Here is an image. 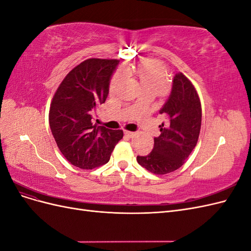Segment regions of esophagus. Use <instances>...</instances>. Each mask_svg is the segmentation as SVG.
I'll use <instances>...</instances> for the list:
<instances>
[{"mask_svg": "<svg viewBox=\"0 0 251 251\" xmlns=\"http://www.w3.org/2000/svg\"><path fill=\"white\" fill-rule=\"evenodd\" d=\"M125 134H126V136H128V137H133V136L135 135V133H134V132H131V131H125Z\"/></svg>", "mask_w": 251, "mask_h": 251, "instance_id": "esophagus-1", "label": "esophagus"}]
</instances>
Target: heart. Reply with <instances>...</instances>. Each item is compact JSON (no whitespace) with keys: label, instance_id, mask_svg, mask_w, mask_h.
<instances>
[{"label":"heart","instance_id":"heart-1","mask_svg":"<svg viewBox=\"0 0 251 251\" xmlns=\"http://www.w3.org/2000/svg\"><path fill=\"white\" fill-rule=\"evenodd\" d=\"M128 71L127 68L123 71H118L111 81V91H115L124 80L125 75ZM138 78L140 79L141 85L146 90L155 91V92H161L168 85V71L165 67L154 59H148L140 63L136 70Z\"/></svg>","mask_w":251,"mask_h":251}]
</instances>
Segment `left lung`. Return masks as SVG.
I'll return each mask as SVG.
<instances>
[{
  "label": "left lung",
  "mask_w": 251,
  "mask_h": 251,
  "mask_svg": "<svg viewBox=\"0 0 251 251\" xmlns=\"http://www.w3.org/2000/svg\"><path fill=\"white\" fill-rule=\"evenodd\" d=\"M159 113L165 116V123L159 126L161 134L154 138L153 151L147 156H137V162L151 173L165 175L184 164L199 139L201 101L184 74L175 75L171 95Z\"/></svg>",
  "instance_id": "obj_1"
}]
</instances>
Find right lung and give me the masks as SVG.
I'll return each mask as SVG.
<instances>
[{"mask_svg":"<svg viewBox=\"0 0 251 251\" xmlns=\"http://www.w3.org/2000/svg\"><path fill=\"white\" fill-rule=\"evenodd\" d=\"M119 59L89 58L66 75L52 98L49 125L59 151L74 166L92 170L109 162L124 137L121 130L93 125L92 117L109 94Z\"/></svg>","mask_w":251,"mask_h":251,"instance_id":"1","label":"right lung"}]
</instances>
